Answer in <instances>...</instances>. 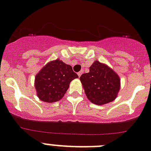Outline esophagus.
Here are the masks:
<instances>
[{
    "label": "esophagus",
    "instance_id": "34e87169",
    "mask_svg": "<svg viewBox=\"0 0 151 151\" xmlns=\"http://www.w3.org/2000/svg\"><path fill=\"white\" fill-rule=\"evenodd\" d=\"M81 74H82V71H80V72H78V77H81Z\"/></svg>",
    "mask_w": 151,
    "mask_h": 151
}]
</instances>
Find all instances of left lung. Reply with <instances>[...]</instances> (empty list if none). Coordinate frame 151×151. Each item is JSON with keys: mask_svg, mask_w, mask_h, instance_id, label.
<instances>
[{"mask_svg": "<svg viewBox=\"0 0 151 151\" xmlns=\"http://www.w3.org/2000/svg\"><path fill=\"white\" fill-rule=\"evenodd\" d=\"M88 73H83L80 80L87 99L94 104L104 105L112 102L121 89V79L107 64L95 60Z\"/></svg>", "mask_w": 151, "mask_h": 151, "instance_id": "obj_1", "label": "left lung"}]
</instances>
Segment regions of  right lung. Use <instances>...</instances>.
Returning a JSON list of instances; mask_svg holds the SVG:
<instances>
[{"mask_svg":"<svg viewBox=\"0 0 151 151\" xmlns=\"http://www.w3.org/2000/svg\"><path fill=\"white\" fill-rule=\"evenodd\" d=\"M78 78L71 66L60 59L49 61L35 76L37 96L46 103H54L64 97L73 79Z\"/></svg>","mask_w":151,"mask_h":151,"instance_id":"obj_1","label":"right lung"}]
</instances>
